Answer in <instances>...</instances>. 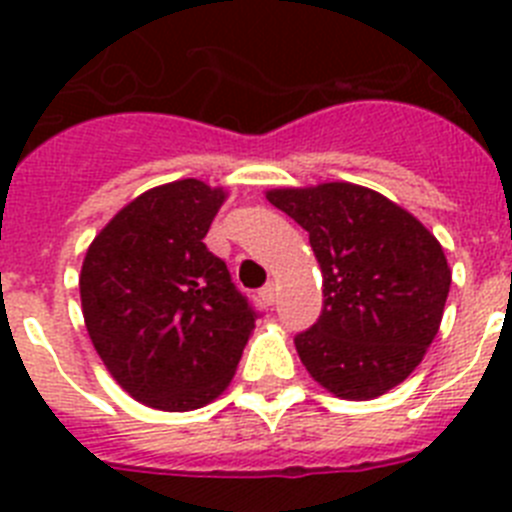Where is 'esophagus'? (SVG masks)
<instances>
[{
  "label": "esophagus",
  "mask_w": 512,
  "mask_h": 512,
  "mask_svg": "<svg viewBox=\"0 0 512 512\" xmlns=\"http://www.w3.org/2000/svg\"><path fill=\"white\" fill-rule=\"evenodd\" d=\"M261 300H264L266 305H274V302H277V284L274 282L266 284V287L261 289Z\"/></svg>",
  "instance_id": "34e87169"
}]
</instances>
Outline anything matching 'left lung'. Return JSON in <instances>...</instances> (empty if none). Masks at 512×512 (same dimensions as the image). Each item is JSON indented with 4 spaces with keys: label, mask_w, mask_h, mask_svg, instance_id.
Listing matches in <instances>:
<instances>
[{
    "label": "left lung",
    "mask_w": 512,
    "mask_h": 512,
    "mask_svg": "<svg viewBox=\"0 0 512 512\" xmlns=\"http://www.w3.org/2000/svg\"><path fill=\"white\" fill-rule=\"evenodd\" d=\"M266 200L310 233L323 310L295 346L315 382L372 400L408 379L443 318L451 269L420 220L348 182L271 189Z\"/></svg>",
    "instance_id": "8db88e82"
}]
</instances>
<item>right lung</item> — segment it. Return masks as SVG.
<instances>
[{
  "label": "right lung",
  "mask_w": 512,
  "mask_h": 512,
  "mask_svg": "<svg viewBox=\"0 0 512 512\" xmlns=\"http://www.w3.org/2000/svg\"><path fill=\"white\" fill-rule=\"evenodd\" d=\"M223 189L182 179L148 189L92 241L81 310L99 359L130 397L202 408L230 384L259 318L205 246Z\"/></svg>",
  "instance_id": "right-lung-1"
}]
</instances>
